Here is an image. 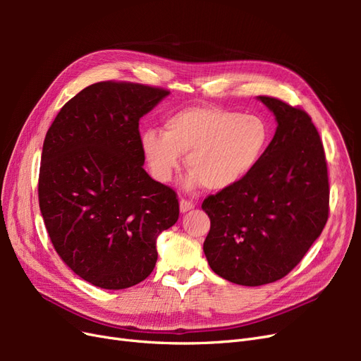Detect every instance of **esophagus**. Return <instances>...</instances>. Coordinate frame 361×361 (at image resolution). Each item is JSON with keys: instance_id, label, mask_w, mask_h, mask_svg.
I'll return each mask as SVG.
<instances>
[{"instance_id": "obj_1", "label": "esophagus", "mask_w": 361, "mask_h": 361, "mask_svg": "<svg viewBox=\"0 0 361 361\" xmlns=\"http://www.w3.org/2000/svg\"><path fill=\"white\" fill-rule=\"evenodd\" d=\"M194 206H195V204H194L191 200H188V199H180V202H179V207H180V212H182V214L194 209Z\"/></svg>"}]
</instances>
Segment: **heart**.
<instances>
[{"mask_svg": "<svg viewBox=\"0 0 361 361\" xmlns=\"http://www.w3.org/2000/svg\"><path fill=\"white\" fill-rule=\"evenodd\" d=\"M271 130L264 118L214 105L188 106L171 114L164 133L150 128L140 135L141 152L154 178L169 182L187 155L192 170L187 183L221 191L235 187L265 155Z\"/></svg>", "mask_w": 361, "mask_h": 361, "instance_id": "obj_1", "label": "heart"}]
</instances>
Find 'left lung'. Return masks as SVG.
I'll list each match as a JSON object with an SVG mask.
<instances>
[{
    "label": "left lung",
    "mask_w": 361,
    "mask_h": 361,
    "mask_svg": "<svg viewBox=\"0 0 361 361\" xmlns=\"http://www.w3.org/2000/svg\"><path fill=\"white\" fill-rule=\"evenodd\" d=\"M277 130L257 167L235 187L211 194L203 251L215 274L243 286L288 276L329 220L330 185L322 141L300 106L259 96Z\"/></svg>",
    "instance_id": "left-lung-1"
}]
</instances>
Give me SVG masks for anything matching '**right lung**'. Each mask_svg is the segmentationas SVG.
<instances>
[{
  "label": "right lung",
  "instance_id": "add662e5",
  "mask_svg": "<svg viewBox=\"0 0 361 361\" xmlns=\"http://www.w3.org/2000/svg\"><path fill=\"white\" fill-rule=\"evenodd\" d=\"M170 92L126 81L85 87L43 141L39 206L51 243L76 276L126 289L154 271L157 238L179 218L173 188L143 169L138 122Z\"/></svg>",
  "mask_w": 361,
  "mask_h": 361
}]
</instances>
